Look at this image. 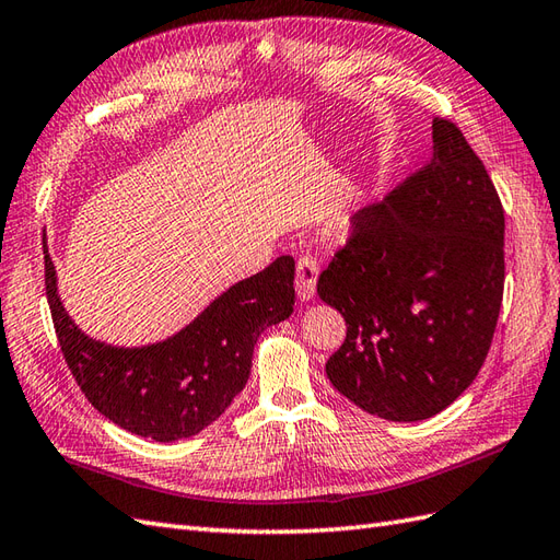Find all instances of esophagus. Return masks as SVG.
Segmentation results:
<instances>
[{"instance_id": "34e87169", "label": "esophagus", "mask_w": 560, "mask_h": 560, "mask_svg": "<svg viewBox=\"0 0 560 560\" xmlns=\"http://www.w3.org/2000/svg\"><path fill=\"white\" fill-rule=\"evenodd\" d=\"M317 275H319V265L315 257L303 255L295 262V291L301 295V301H310L315 295V285H317Z\"/></svg>"}]
</instances>
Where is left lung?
Returning a JSON list of instances; mask_svg holds the SVG:
<instances>
[{
	"label": "left lung",
	"instance_id": "8db88e82",
	"mask_svg": "<svg viewBox=\"0 0 560 560\" xmlns=\"http://www.w3.org/2000/svg\"><path fill=\"white\" fill-rule=\"evenodd\" d=\"M432 158L350 217L317 293L346 319L327 360L339 392L376 418L418 422L482 370L503 303V205L482 160L434 116Z\"/></svg>",
	"mask_w": 560,
	"mask_h": 560
}]
</instances>
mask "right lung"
<instances>
[{"instance_id":"obj_1","label":"right lung","mask_w":560,"mask_h":560,"mask_svg":"<svg viewBox=\"0 0 560 560\" xmlns=\"http://www.w3.org/2000/svg\"><path fill=\"white\" fill-rule=\"evenodd\" d=\"M293 275V257L281 255L259 275L231 285L172 339L114 348L88 339L63 312L45 245L47 303L73 380L104 418L154 441L202 432L243 392L259 334L291 317Z\"/></svg>"}]
</instances>
